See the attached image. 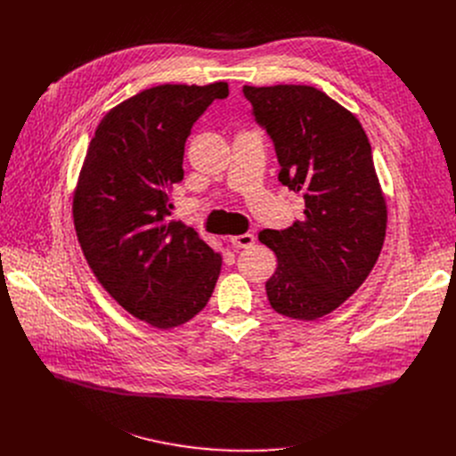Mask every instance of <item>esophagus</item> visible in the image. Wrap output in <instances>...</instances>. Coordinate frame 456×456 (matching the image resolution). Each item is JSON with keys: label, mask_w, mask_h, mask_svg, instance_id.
<instances>
[{"label": "esophagus", "mask_w": 456, "mask_h": 456, "mask_svg": "<svg viewBox=\"0 0 456 456\" xmlns=\"http://www.w3.org/2000/svg\"><path fill=\"white\" fill-rule=\"evenodd\" d=\"M254 234L250 232H245V234H238V236H232L231 238V243L236 247V248H245V247H250L254 243Z\"/></svg>", "instance_id": "obj_1"}]
</instances>
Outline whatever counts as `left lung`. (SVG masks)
<instances>
[{"instance_id": "obj_1", "label": "left lung", "mask_w": 456, "mask_h": 456, "mask_svg": "<svg viewBox=\"0 0 456 456\" xmlns=\"http://www.w3.org/2000/svg\"><path fill=\"white\" fill-rule=\"evenodd\" d=\"M243 95L273 139L280 182L305 200L294 225L259 232L278 257L267 297L278 314L314 321L362 285L384 243L371 146L355 115L314 86H243Z\"/></svg>"}]
</instances>
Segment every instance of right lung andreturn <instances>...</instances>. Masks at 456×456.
Wrapping results in <instances>:
<instances>
[{"label":"right lung","mask_w":456,"mask_h":456,"mask_svg":"<svg viewBox=\"0 0 456 456\" xmlns=\"http://www.w3.org/2000/svg\"><path fill=\"white\" fill-rule=\"evenodd\" d=\"M227 95V83L160 85L120 102L97 126L74 192L76 232L95 278L160 330L197 315L220 276L222 256L167 216L191 127Z\"/></svg>","instance_id":"1"}]
</instances>
